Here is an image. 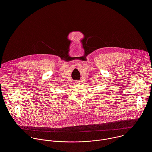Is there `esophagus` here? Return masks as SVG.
<instances>
[{"label": "esophagus", "mask_w": 152, "mask_h": 152, "mask_svg": "<svg viewBox=\"0 0 152 152\" xmlns=\"http://www.w3.org/2000/svg\"><path fill=\"white\" fill-rule=\"evenodd\" d=\"M74 83H75V84H76V85H77V84H79V81H75Z\"/></svg>", "instance_id": "1"}]
</instances>
